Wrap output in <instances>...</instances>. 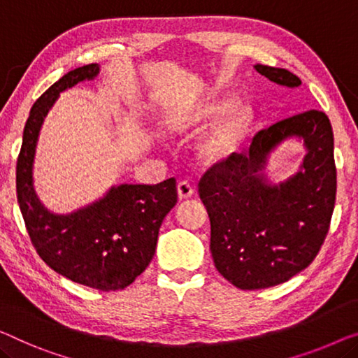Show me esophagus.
<instances>
[{
	"label": "esophagus",
	"instance_id": "1",
	"mask_svg": "<svg viewBox=\"0 0 358 358\" xmlns=\"http://www.w3.org/2000/svg\"><path fill=\"white\" fill-rule=\"evenodd\" d=\"M177 191H178L180 199H189V197L194 194V188L186 180L180 181L178 186H177Z\"/></svg>",
	"mask_w": 358,
	"mask_h": 358
}]
</instances>
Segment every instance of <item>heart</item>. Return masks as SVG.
I'll list each match as a JSON object with an SVG mask.
<instances>
[{
    "mask_svg": "<svg viewBox=\"0 0 358 358\" xmlns=\"http://www.w3.org/2000/svg\"><path fill=\"white\" fill-rule=\"evenodd\" d=\"M230 108L227 101H217L206 106V109L194 119V124H209L225 114ZM252 128V112L248 108H236L228 114L222 124L206 138L199 148L201 157L207 164L227 161L238 151Z\"/></svg>",
    "mask_w": 358,
    "mask_h": 358,
    "instance_id": "b5f03b06",
    "label": "heart"
}]
</instances>
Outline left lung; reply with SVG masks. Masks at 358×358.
Instances as JSON below:
<instances>
[{
    "mask_svg": "<svg viewBox=\"0 0 358 358\" xmlns=\"http://www.w3.org/2000/svg\"><path fill=\"white\" fill-rule=\"evenodd\" d=\"M260 76L287 88L301 78L257 64ZM296 137L308 152L299 172L270 184L263 170L269 152ZM199 196L210 218V252L223 278L239 289H264L307 268L327 238L336 201L334 138L328 115L306 110L276 122L207 170Z\"/></svg>",
    "mask_w": 358,
    "mask_h": 358,
    "instance_id": "left-lung-1",
    "label": "left lung"
}]
</instances>
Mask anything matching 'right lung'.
I'll return each instance as SVG.
<instances>
[{"label": "right lung", "mask_w": 358, "mask_h": 358, "mask_svg": "<svg viewBox=\"0 0 358 358\" xmlns=\"http://www.w3.org/2000/svg\"><path fill=\"white\" fill-rule=\"evenodd\" d=\"M99 73L98 64L78 67L31 106L15 169L17 202L31 244L48 266L99 291L131 285L156 252L159 228L177 204V181L112 186L99 201L71 213H52L34 189L36 141L48 112L62 92Z\"/></svg>", "instance_id": "obj_1"}]
</instances>
